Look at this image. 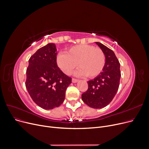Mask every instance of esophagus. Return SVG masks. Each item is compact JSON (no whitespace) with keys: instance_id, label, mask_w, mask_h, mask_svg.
<instances>
[{"instance_id":"1","label":"esophagus","mask_w":149,"mask_h":149,"mask_svg":"<svg viewBox=\"0 0 149 149\" xmlns=\"http://www.w3.org/2000/svg\"><path fill=\"white\" fill-rule=\"evenodd\" d=\"M79 81V80L76 79H74V78H72V82L73 83H76Z\"/></svg>"}]
</instances>
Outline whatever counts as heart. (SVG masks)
Wrapping results in <instances>:
<instances>
[{"label":"heart","instance_id":"b5f03b06","mask_svg":"<svg viewBox=\"0 0 149 149\" xmlns=\"http://www.w3.org/2000/svg\"><path fill=\"white\" fill-rule=\"evenodd\" d=\"M57 63L67 74H70L78 64L80 68L76 75L93 78L102 72L105 64V56L100 49L88 45H77L68 49L66 54H59Z\"/></svg>","mask_w":149,"mask_h":149}]
</instances>
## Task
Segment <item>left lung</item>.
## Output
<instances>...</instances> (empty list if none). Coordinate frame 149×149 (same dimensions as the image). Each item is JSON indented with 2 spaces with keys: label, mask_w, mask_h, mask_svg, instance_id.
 <instances>
[{
  "label": "left lung",
  "mask_w": 149,
  "mask_h": 149,
  "mask_svg": "<svg viewBox=\"0 0 149 149\" xmlns=\"http://www.w3.org/2000/svg\"><path fill=\"white\" fill-rule=\"evenodd\" d=\"M105 56V64L97 77L88 82V88L82 94V100L94 109L107 107L116 95L121 77L120 64L114 52L99 42H95Z\"/></svg>",
  "instance_id": "1"
}]
</instances>
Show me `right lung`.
<instances>
[{"mask_svg":"<svg viewBox=\"0 0 149 149\" xmlns=\"http://www.w3.org/2000/svg\"><path fill=\"white\" fill-rule=\"evenodd\" d=\"M56 51L54 43L39 49L30 58L26 70V89L33 101L45 109L59 107L72 83V78L57 65Z\"/></svg>","mask_w":149,"mask_h":149,"instance_id":"obj_1","label":"right lung"}]
</instances>
